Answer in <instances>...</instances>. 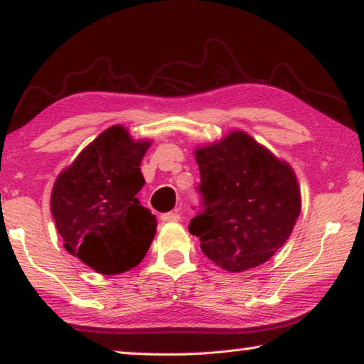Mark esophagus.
I'll use <instances>...</instances> for the list:
<instances>
[{
  "mask_svg": "<svg viewBox=\"0 0 364 364\" xmlns=\"http://www.w3.org/2000/svg\"><path fill=\"white\" fill-rule=\"evenodd\" d=\"M161 220L164 222H180L181 220V213L175 210V212H166V213H161Z\"/></svg>",
  "mask_w": 364,
  "mask_h": 364,
  "instance_id": "esophagus-1",
  "label": "esophagus"
}]
</instances>
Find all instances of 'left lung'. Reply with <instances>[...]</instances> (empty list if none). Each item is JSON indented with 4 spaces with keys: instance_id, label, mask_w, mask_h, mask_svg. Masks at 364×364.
Returning <instances> with one entry per match:
<instances>
[{
    "instance_id": "left-lung-1",
    "label": "left lung",
    "mask_w": 364,
    "mask_h": 364,
    "mask_svg": "<svg viewBox=\"0 0 364 364\" xmlns=\"http://www.w3.org/2000/svg\"><path fill=\"white\" fill-rule=\"evenodd\" d=\"M205 209L189 223L204 255L228 272L267 262L285 245L301 212L287 161L245 131L194 151Z\"/></svg>"
}]
</instances>
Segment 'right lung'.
Returning <instances> with one entry per match:
<instances>
[{"label":"right lung","instance_id":"obj_1","mask_svg":"<svg viewBox=\"0 0 364 364\" xmlns=\"http://www.w3.org/2000/svg\"><path fill=\"white\" fill-rule=\"evenodd\" d=\"M152 141L109 126L58 175L50 207L66 251L103 275L136 267L157 232V218L136 194L146 184L141 161Z\"/></svg>","mask_w":364,"mask_h":364}]
</instances>
